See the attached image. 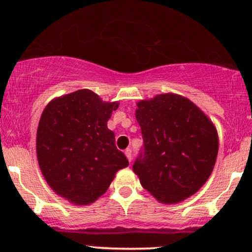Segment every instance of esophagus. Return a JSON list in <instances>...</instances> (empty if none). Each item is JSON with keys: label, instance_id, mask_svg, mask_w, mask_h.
<instances>
[{"label": "esophagus", "instance_id": "1", "mask_svg": "<svg viewBox=\"0 0 252 252\" xmlns=\"http://www.w3.org/2000/svg\"><path fill=\"white\" fill-rule=\"evenodd\" d=\"M124 154H126V158L129 160V162H131L132 160V155H131V149H126V152H124Z\"/></svg>", "mask_w": 252, "mask_h": 252}]
</instances>
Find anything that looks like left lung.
Listing matches in <instances>:
<instances>
[{"instance_id":"8db88e82","label":"left lung","mask_w":252,"mask_h":252,"mask_svg":"<svg viewBox=\"0 0 252 252\" xmlns=\"http://www.w3.org/2000/svg\"><path fill=\"white\" fill-rule=\"evenodd\" d=\"M136 120L143 149L132 170L160 202L176 204L206 182L218 155L215 124L194 103L175 94L140 100Z\"/></svg>"}]
</instances>
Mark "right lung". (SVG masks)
I'll list each match as a JSON object with an SVG mask.
<instances>
[{
    "mask_svg": "<svg viewBox=\"0 0 252 252\" xmlns=\"http://www.w3.org/2000/svg\"><path fill=\"white\" fill-rule=\"evenodd\" d=\"M120 105L83 89L51 100L36 131L40 169L58 195L74 205L96 201L129 164L108 121Z\"/></svg>",
    "mask_w": 252,
    "mask_h": 252,
    "instance_id": "right-lung-1",
    "label": "right lung"
}]
</instances>
